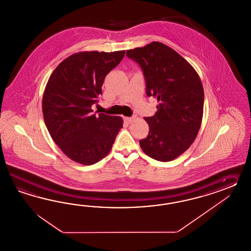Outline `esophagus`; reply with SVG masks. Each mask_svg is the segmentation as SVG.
Here are the masks:
<instances>
[{"instance_id": "obj_1", "label": "esophagus", "mask_w": 251, "mask_h": 251, "mask_svg": "<svg viewBox=\"0 0 251 251\" xmlns=\"http://www.w3.org/2000/svg\"><path fill=\"white\" fill-rule=\"evenodd\" d=\"M124 121H125V122H126V123H128V124H130L131 122L134 121V119H133V118H129V117H125V118H124Z\"/></svg>"}]
</instances>
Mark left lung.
I'll return each mask as SVG.
<instances>
[{"mask_svg": "<svg viewBox=\"0 0 251 251\" xmlns=\"http://www.w3.org/2000/svg\"><path fill=\"white\" fill-rule=\"evenodd\" d=\"M142 68L146 93L157 99V112L144 118L149 134L140 141L145 154L160 162L181 155L196 140L203 111V88L196 69L160 42L127 50Z\"/></svg>", "mask_w": 251, "mask_h": 251, "instance_id": "left-lung-1", "label": "left lung"}]
</instances>
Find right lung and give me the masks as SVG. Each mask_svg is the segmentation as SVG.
<instances>
[{"label": "right lung", "instance_id": "right-lung-1", "mask_svg": "<svg viewBox=\"0 0 251 251\" xmlns=\"http://www.w3.org/2000/svg\"><path fill=\"white\" fill-rule=\"evenodd\" d=\"M125 50L85 51L69 55L55 68L45 88L42 109L46 126L59 149L75 163L91 165L108 154L123 127L120 116L92 113L105 76Z\"/></svg>", "mask_w": 251, "mask_h": 251}]
</instances>
